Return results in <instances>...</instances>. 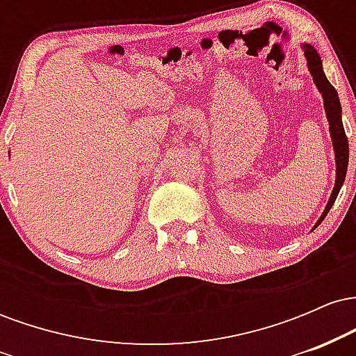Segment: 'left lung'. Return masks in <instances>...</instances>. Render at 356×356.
<instances>
[{"label":"left lung","instance_id":"left-lung-1","mask_svg":"<svg viewBox=\"0 0 356 356\" xmlns=\"http://www.w3.org/2000/svg\"><path fill=\"white\" fill-rule=\"evenodd\" d=\"M305 56H306V65H308V70L312 73L314 85H316L318 92L321 93L323 97V105H325L326 118H328L330 124V137H332L333 142V150H334V161H337V179H334V187L332 195H330L328 202H326L325 211L318 219V222L314 224L313 229H316L321 224V220L326 218L332 206L337 201L338 192H340L343 182H345L346 177V167H348V138L345 136V129H343L341 122V105L340 99H338L337 90L332 83H330L328 79H326L325 72H323V63L318 51L314 50L312 44L305 43L303 44Z\"/></svg>","mask_w":356,"mask_h":356}]
</instances>
